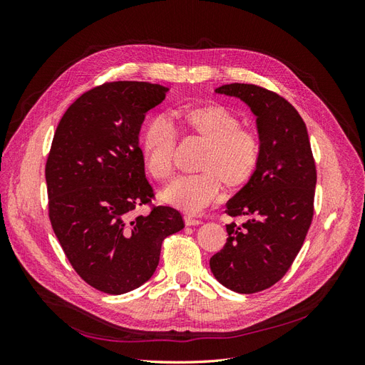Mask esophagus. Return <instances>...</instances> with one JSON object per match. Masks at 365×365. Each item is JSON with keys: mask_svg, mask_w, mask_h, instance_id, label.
Segmentation results:
<instances>
[{"mask_svg": "<svg viewBox=\"0 0 365 365\" xmlns=\"http://www.w3.org/2000/svg\"><path fill=\"white\" fill-rule=\"evenodd\" d=\"M184 222L187 227H193V225H200L202 224L200 219H195L193 216H184Z\"/></svg>", "mask_w": 365, "mask_h": 365, "instance_id": "1", "label": "esophagus"}]
</instances>
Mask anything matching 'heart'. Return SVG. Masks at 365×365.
Returning a JSON list of instances; mask_svg holds the SVG:
<instances>
[{"mask_svg": "<svg viewBox=\"0 0 365 365\" xmlns=\"http://www.w3.org/2000/svg\"><path fill=\"white\" fill-rule=\"evenodd\" d=\"M178 120L185 132L205 141L201 173L181 176L161 193V200L187 213H200L219 196L220 187L237 190L256 173L262 155L256 132L242 128L240 120L219 105L184 109ZM176 132L164 117L152 118L141 137V155L148 173L160 182L173 173Z\"/></svg>", "mask_w": 365, "mask_h": 365, "instance_id": "b5f03b06", "label": "heart"}]
</instances>
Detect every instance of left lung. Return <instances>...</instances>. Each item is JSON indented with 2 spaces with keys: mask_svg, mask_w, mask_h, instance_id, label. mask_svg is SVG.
<instances>
[{
  "mask_svg": "<svg viewBox=\"0 0 365 365\" xmlns=\"http://www.w3.org/2000/svg\"><path fill=\"white\" fill-rule=\"evenodd\" d=\"M237 97L256 115L262 155L248 184L227 202L231 217L224 248L210 259L216 280L239 294L269 288L288 272L314 216L317 169L303 118L269 90L230 83L215 90Z\"/></svg>",
  "mask_w": 365,
  "mask_h": 365,
  "instance_id": "8db88e82",
  "label": "left lung"
}]
</instances>
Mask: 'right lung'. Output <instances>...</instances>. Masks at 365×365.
Masks as SVG:
<instances>
[{
	"label": "right lung",
	"mask_w": 365,
	"mask_h": 365,
	"mask_svg": "<svg viewBox=\"0 0 365 365\" xmlns=\"http://www.w3.org/2000/svg\"><path fill=\"white\" fill-rule=\"evenodd\" d=\"M169 88L108 82L65 111L46 164L48 216L74 271L93 288L120 295L155 272L163 240L184 228L178 210L152 207L138 134Z\"/></svg>",
	"instance_id": "add662e5"
}]
</instances>
